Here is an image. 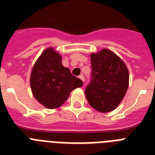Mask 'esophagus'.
I'll return each mask as SVG.
<instances>
[{
    "instance_id": "1",
    "label": "esophagus",
    "mask_w": 155,
    "mask_h": 155,
    "mask_svg": "<svg viewBox=\"0 0 155 155\" xmlns=\"http://www.w3.org/2000/svg\"><path fill=\"white\" fill-rule=\"evenodd\" d=\"M79 78H80V80H82L83 82H84V75H80V76H79Z\"/></svg>"
}]
</instances>
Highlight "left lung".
Masks as SVG:
<instances>
[{
	"label": "left lung",
	"instance_id": "1",
	"mask_svg": "<svg viewBox=\"0 0 155 155\" xmlns=\"http://www.w3.org/2000/svg\"><path fill=\"white\" fill-rule=\"evenodd\" d=\"M92 80L85 96L92 108L101 113L114 110L129 87V70L123 60L108 49L90 54Z\"/></svg>",
	"mask_w": 155,
	"mask_h": 155
}]
</instances>
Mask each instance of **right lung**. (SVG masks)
<instances>
[{
	"instance_id": "1",
	"label": "right lung",
	"mask_w": 155,
	"mask_h": 155,
	"mask_svg": "<svg viewBox=\"0 0 155 155\" xmlns=\"http://www.w3.org/2000/svg\"><path fill=\"white\" fill-rule=\"evenodd\" d=\"M30 82L35 99L49 109L60 107L71 91L83 86L82 80L62 65V56L53 47L44 50L35 62Z\"/></svg>"
}]
</instances>
